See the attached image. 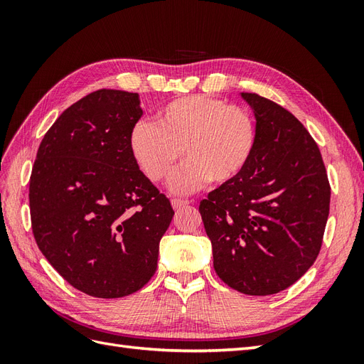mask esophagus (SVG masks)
Listing matches in <instances>:
<instances>
[{"instance_id": "esophagus-1", "label": "esophagus", "mask_w": 364, "mask_h": 364, "mask_svg": "<svg viewBox=\"0 0 364 364\" xmlns=\"http://www.w3.org/2000/svg\"><path fill=\"white\" fill-rule=\"evenodd\" d=\"M190 203H191V200H188V199H173L171 200V205H173L174 209H181V208L190 205Z\"/></svg>"}]
</instances>
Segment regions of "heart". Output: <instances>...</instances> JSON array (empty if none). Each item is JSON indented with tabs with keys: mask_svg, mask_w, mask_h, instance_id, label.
<instances>
[{
	"mask_svg": "<svg viewBox=\"0 0 364 364\" xmlns=\"http://www.w3.org/2000/svg\"><path fill=\"white\" fill-rule=\"evenodd\" d=\"M258 141L255 118L247 109L209 95H186L161 107L155 123L139 121L130 150L139 168L155 182H173L176 191H193L208 181L229 183L246 170Z\"/></svg>",
	"mask_w": 364,
	"mask_h": 364,
	"instance_id": "1",
	"label": "heart"
}]
</instances>
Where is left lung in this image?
<instances>
[{"mask_svg": "<svg viewBox=\"0 0 364 364\" xmlns=\"http://www.w3.org/2000/svg\"><path fill=\"white\" fill-rule=\"evenodd\" d=\"M257 118L255 153L237 179L200 202L214 269L230 289L267 296L313 266L329 214V186L316 141L287 109L243 92Z\"/></svg>", "mask_w": 364, "mask_h": 364, "instance_id": "obj_1", "label": "left lung"}]
</instances>
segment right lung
I'll return each instance as SVG.
<instances>
[{"mask_svg":"<svg viewBox=\"0 0 364 364\" xmlns=\"http://www.w3.org/2000/svg\"><path fill=\"white\" fill-rule=\"evenodd\" d=\"M141 115L136 92L87 94L48 129L31 170L38 247L65 281L94 297L114 299L144 287L174 215L130 150Z\"/></svg>","mask_w":364,"mask_h":364,"instance_id":"add662e5","label":"right lung"}]
</instances>
